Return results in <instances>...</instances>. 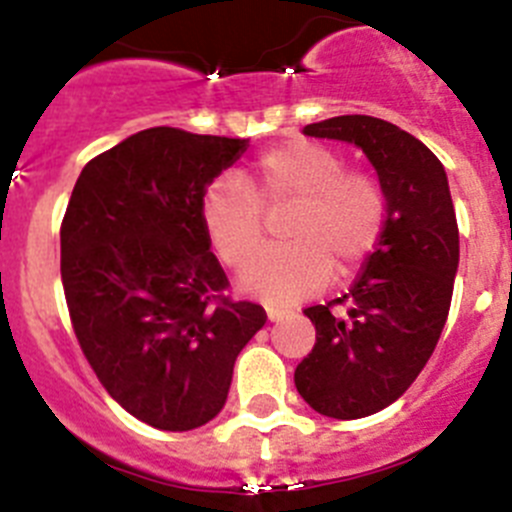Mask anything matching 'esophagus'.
I'll return each instance as SVG.
<instances>
[{"instance_id":"34e87169","label":"esophagus","mask_w":512,"mask_h":512,"mask_svg":"<svg viewBox=\"0 0 512 512\" xmlns=\"http://www.w3.org/2000/svg\"><path fill=\"white\" fill-rule=\"evenodd\" d=\"M284 315H287V310H282V307H266V318H269L271 323H279Z\"/></svg>"}]
</instances>
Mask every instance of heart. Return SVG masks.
Masks as SVG:
<instances>
[{
    "instance_id": "heart-1",
    "label": "heart",
    "mask_w": 512,
    "mask_h": 512,
    "mask_svg": "<svg viewBox=\"0 0 512 512\" xmlns=\"http://www.w3.org/2000/svg\"><path fill=\"white\" fill-rule=\"evenodd\" d=\"M293 207L285 237L290 243L261 257L263 213ZM202 225L217 256L241 269L246 295L271 305L310 297L330 271L346 277L374 251L384 228V194L377 179L348 171L341 153L312 140L269 148L253 164L248 182L225 176L202 202Z\"/></svg>"
}]
</instances>
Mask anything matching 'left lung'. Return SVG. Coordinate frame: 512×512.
Segmentation results:
<instances>
[{"instance_id":"8db88e82","label":"left lung","mask_w":512,"mask_h":512,"mask_svg":"<svg viewBox=\"0 0 512 512\" xmlns=\"http://www.w3.org/2000/svg\"><path fill=\"white\" fill-rule=\"evenodd\" d=\"M302 133L361 148L387 200L377 248L351 289L305 310L318 336L295 369L315 413L366 418L415 382L449 318L459 269L449 179L431 148L379 117H330Z\"/></svg>"}]
</instances>
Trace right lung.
<instances>
[{
  "label": "right lung",
  "mask_w": 512,
  "mask_h": 512,
  "mask_svg": "<svg viewBox=\"0 0 512 512\" xmlns=\"http://www.w3.org/2000/svg\"><path fill=\"white\" fill-rule=\"evenodd\" d=\"M248 140L148 128L81 169L61 225L71 325L102 387L161 431L210 423L266 312L233 302L205 192Z\"/></svg>",
  "instance_id": "obj_1"
}]
</instances>
